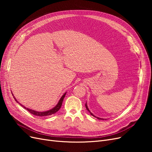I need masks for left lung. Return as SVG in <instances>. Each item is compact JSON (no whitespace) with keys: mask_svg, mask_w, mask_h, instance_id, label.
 <instances>
[{"mask_svg":"<svg viewBox=\"0 0 152 152\" xmlns=\"http://www.w3.org/2000/svg\"><path fill=\"white\" fill-rule=\"evenodd\" d=\"M86 108H87V110H88V111H89V112H90V113H91V115H93V116H94V117H96V116H94V115H93V113H91V112H90V111H89V109H88V107H87V104H86ZM96 118H98V119H99V120H104V119H103V118H99V117H96Z\"/></svg>","mask_w":152,"mask_h":152,"instance_id":"8db88e82","label":"left lung"}]
</instances>
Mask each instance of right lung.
Masks as SVG:
<instances>
[{
  "label": "right lung",
  "mask_w": 152,
  "mask_h": 152,
  "mask_svg": "<svg viewBox=\"0 0 152 152\" xmlns=\"http://www.w3.org/2000/svg\"><path fill=\"white\" fill-rule=\"evenodd\" d=\"M65 95H66V93H65L64 94L63 96H62V97L61 98V99H59V102H58V103L56 104V107H54L53 109H51V110H48V111H46V112H37V111H35V110H31V109H29V108H26L25 107H24V106H23V105H21H21L24 108H25L26 110H28V111L30 113H31V114H33V115H35V116H39V117H45V116H49V115H53V114H54V113H56L58 110L60 109V108L61 107V105H62V103H63V99H64V98H65ZM15 100H16V102H18V101L15 99Z\"/></svg>",
  "instance_id": "right-lung-1"
}]
</instances>
